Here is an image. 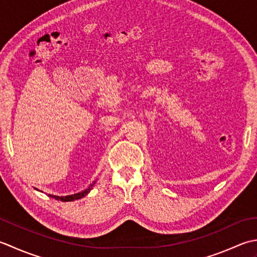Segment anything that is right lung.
I'll return each mask as SVG.
<instances>
[{
	"label": "right lung",
	"instance_id": "right-lung-1",
	"mask_svg": "<svg viewBox=\"0 0 257 257\" xmlns=\"http://www.w3.org/2000/svg\"><path fill=\"white\" fill-rule=\"evenodd\" d=\"M95 181H94L92 184H91V186H88L86 190H84V191H82V192H78V193H76V194H72V195H66V196H57V195H52V194H49V196L50 197H52V198H55V200H57V201H62V202H72V201H75V200H80V198H82V197H84V196H86L88 193L91 192V190L93 188V186H94V184H95ZM35 190H38V188H35ZM39 191V190H38Z\"/></svg>",
	"mask_w": 257,
	"mask_h": 257
}]
</instances>
